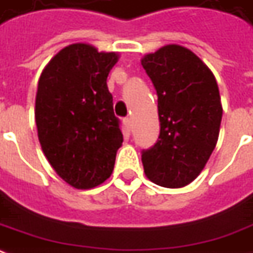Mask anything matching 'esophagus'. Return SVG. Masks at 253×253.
I'll return each mask as SVG.
<instances>
[{
  "instance_id": "34e87169",
  "label": "esophagus",
  "mask_w": 253,
  "mask_h": 253,
  "mask_svg": "<svg viewBox=\"0 0 253 253\" xmlns=\"http://www.w3.org/2000/svg\"><path fill=\"white\" fill-rule=\"evenodd\" d=\"M124 125H125V129H126V132L129 133L130 128H132V121H130V118H125V120H124Z\"/></svg>"
}]
</instances>
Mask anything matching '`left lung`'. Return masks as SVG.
<instances>
[{"mask_svg":"<svg viewBox=\"0 0 253 253\" xmlns=\"http://www.w3.org/2000/svg\"><path fill=\"white\" fill-rule=\"evenodd\" d=\"M157 93L160 135L142 152L146 177L164 188H182L205 169L223 117L216 78L196 54L178 44L142 58Z\"/></svg>","mask_w":253,"mask_h":253,"instance_id":"obj_1","label":"left lung"}]
</instances>
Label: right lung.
Instances as JSON below:
<instances>
[{"label": "right lung", "mask_w": 253, "mask_h": 253, "mask_svg": "<svg viewBox=\"0 0 253 253\" xmlns=\"http://www.w3.org/2000/svg\"><path fill=\"white\" fill-rule=\"evenodd\" d=\"M117 61V52L71 44L54 55L39 79L35 117L43 153L59 177L78 189L103 184L123 145L107 87Z\"/></svg>", "instance_id": "obj_1"}]
</instances>
